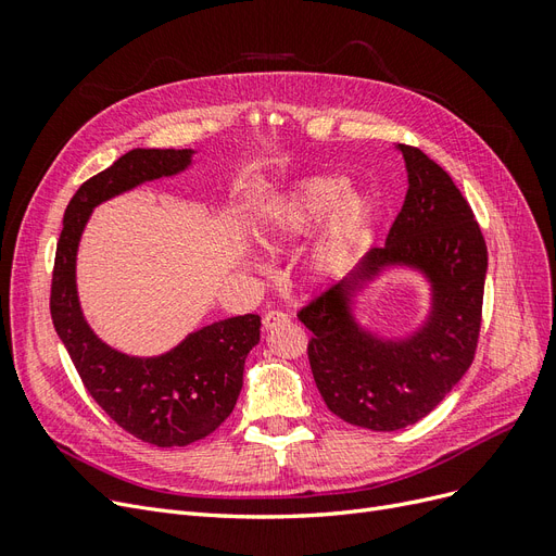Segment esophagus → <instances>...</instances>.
I'll return each mask as SVG.
<instances>
[{"label":"esophagus","instance_id":"obj_1","mask_svg":"<svg viewBox=\"0 0 556 556\" xmlns=\"http://www.w3.org/2000/svg\"><path fill=\"white\" fill-rule=\"evenodd\" d=\"M262 325L264 329H276V327H282V325H290V317L285 315L282 311H268L264 317H262Z\"/></svg>","mask_w":556,"mask_h":556}]
</instances>
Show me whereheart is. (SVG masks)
Listing matches in <instances>:
<instances>
[{
  "instance_id": "obj_1",
  "label": "heart",
  "mask_w": 556,
  "mask_h": 556,
  "mask_svg": "<svg viewBox=\"0 0 556 556\" xmlns=\"http://www.w3.org/2000/svg\"><path fill=\"white\" fill-rule=\"evenodd\" d=\"M339 174H323L301 180L285 194L262 227V241L282 248L304 233L325 215L323 229L313 245V266L319 276H333L345 268L371 215L368 199L345 188Z\"/></svg>"
}]
</instances>
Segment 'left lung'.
Here are the masks:
<instances>
[{
    "label": "left lung",
    "mask_w": 556,
    "mask_h": 556,
    "mask_svg": "<svg viewBox=\"0 0 556 556\" xmlns=\"http://www.w3.org/2000/svg\"><path fill=\"white\" fill-rule=\"evenodd\" d=\"M408 169L406 201L350 278L311 299L296 315L313 331L311 371L327 408L343 422L396 431L429 415L468 371L482 325L486 245L457 185L415 146L399 143ZM392 263L432 280L428 325L406 342H380L351 317V294Z\"/></svg>",
    "instance_id": "left-lung-1"
}]
</instances>
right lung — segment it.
<instances>
[{
  "label": "right lung",
  "mask_w": 556,
  "mask_h": 556,
  "mask_svg": "<svg viewBox=\"0 0 556 556\" xmlns=\"http://www.w3.org/2000/svg\"><path fill=\"white\" fill-rule=\"evenodd\" d=\"M192 150L137 148L76 190L55 250L50 317L76 371L102 410L134 439L182 447L206 439L237 406L248 352L260 343V315L220 319L160 357H129L92 333L76 294V250L92 208L146 180L174 176Z\"/></svg>",
  "instance_id": "add662e5"
}]
</instances>
